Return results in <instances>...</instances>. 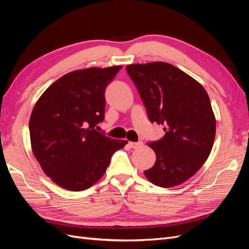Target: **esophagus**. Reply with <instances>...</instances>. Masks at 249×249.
<instances>
[{
	"mask_svg": "<svg viewBox=\"0 0 249 249\" xmlns=\"http://www.w3.org/2000/svg\"><path fill=\"white\" fill-rule=\"evenodd\" d=\"M129 145L132 148H139L143 145V142L142 141H138V142H129Z\"/></svg>",
	"mask_w": 249,
	"mask_h": 249,
	"instance_id": "1",
	"label": "esophagus"
}]
</instances>
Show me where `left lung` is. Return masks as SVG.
<instances>
[{
    "instance_id": "8db88e82",
    "label": "left lung",
    "mask_w": 249,
    "mask_h": 249,
    "mask_svg": "<svg viewBox=\"0 0 249 249\" xmlns=\"http://www.w3.org/2000/svg\"><path fill=\"white\" fill-rule=\"evenodd\" d=\"M126 71L150 123L163 125L164 136L148 143L156 153L144 171L154 185L170 188L196 173L213 147L216 120L209 95L197 81L166 62L131 64Z\"/></svg>"
}]
</instances>
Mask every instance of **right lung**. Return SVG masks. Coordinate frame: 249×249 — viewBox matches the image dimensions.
<instances>
[{"mask_svg": "<svg viewBox=\"0 0 249 249\" xmlns=\"http://www.w3.org/2000/svg\"><path fill=\"white\" fill-rule=\"evenodd\" d=\"M122 66L71 71L58 79L36 103L29 130L33 154L60 187L82 191L99 180L126 141L99 132L105 90Z\"/></svg>", "mask_w": 249, "mask_h": 249, "instance_id": "right-lung-1", "label": "right lung"}]
</instances>
